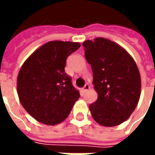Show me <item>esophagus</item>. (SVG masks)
Here are the masks:
<instances>
[{"label": "esophagus", "instance_id": "34e87169", "mask_svg": "<svg viewBox=\"0 0 155 155\" xmlns=\"http://www.w3.org/2000/svg\"><path fill=\"white\" fill-rule=\"evenodd\" d=\"M90 90V85L89 84H85L84 87H83V89H82V91H84V92H86V91H88Z\"/></svg>", "mask_w": 155, "mask_h": 155}]
</instances>
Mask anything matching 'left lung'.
I'll return each mask as SVG.
<instances>
[{"instance_id": "8db88e82", "label": "left lung", "mask_w": 155, "mask_h": 155, "mask_svg": "<svg viewBox=\"0 0 155 155\" xmlns=\"http://www.w3.org/2000/svg\"><path fill=\"white\" fill-rule=\"evenodd\" d=\"M93 71L97 101L90 105L91 115L102 126L119 125L129 119L139 103L141 78L133 57L122 46L102 37L83 43Z\"/></svg>"}]
</instances>
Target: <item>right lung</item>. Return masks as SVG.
Masks as SVG:
<instances>
[{"instance_id": "1", "label": "right lung", "mask_w": 155, "mask_h": 155, "mask_svg": "<svg viewBox=\"0 0 155 155\" xmlns=\"http://www.w3.org/2000/svg\"><path fill=\"white\" fill-rule=\"evenodd\" d=\"M81 46L79 42L49 41L22 64L17 76V94L22 106L35 120L47 125L64 121L80 92L64 72L67 57Z\"/></svg>"}]
</instances>
